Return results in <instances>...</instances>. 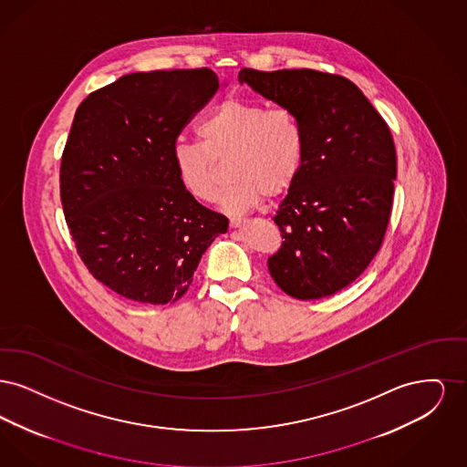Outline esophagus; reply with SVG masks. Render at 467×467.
I'll use <instances>...</instances> for the list:
<instances>
[{
    "mask_svg": "<svg viewBox=\"0 0 467 467\" xmlns=\"http://www.w3.org/2000/svg\"><path fill=\"white\" fill-rule=\"evenodd\" d=\"M246 221L244 219H238V217H233V219H229V225L233 227V229H236V227H242Z\"/></svg>",
    "mask_w": 467,
    "mask_h": 467,
    "instance_id": "esophagus-1",
    "label": "esophagus"
}]
</instances>
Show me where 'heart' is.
Here are the masks:
<instances>
[{
    "instance_id": "b5f03b06",
    "label": "heart",
    "mask_w": 467,
    "mask_h": 467,
    "mask_svg": "<svg viewBox=\"0 0 467 467\" xmlns=\"http://www.w3.org/2000/svg\"><path fill=\"white\" fill-rule=\"evenodd\" d=\"M200 141L178 140L171 150L173 168L183 191L201 202L219 196V166L227 157L233 180L221 206L244 213L265 198L284 196L301 175L306 136L299 117L284 107L227 98L198 128Z\"/></svg>"
}]
</instances>
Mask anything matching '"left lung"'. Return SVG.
Returning <instances> with one entry per match:
<instances>
[{
	"instance_id": "left-lung-1",
	"label": "left lung",
	"mask_w": 467,
	"mask_h": 467,
	"mask_svg": "<svg viewBox=\"0 0 467 467\" xmlns=\"http://www.w3.org/2000/svg\"><path fill=\"white\" fill-rule=\"evenodd\" d=\"M238 80L294 111L306 136L301 175L273 217L284 242L267 259L269 273L296 299L333 296L362 275L383 242L398 173L390 130L339 75L244 67Z\"/></svg>"
}]
</instances>
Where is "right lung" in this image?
I'll use <instances>...</instances> for the list:
<instances>
[{
	"label": "right lung",
	"mask_w": 467,
	"mask_h": 467,
	"mask_svg": "<svg viewBox=\"0 0 467 467\" xmlns=\"http://www.w3.org/2000/svg\"><path fill=\"white\" fill-rule=\"evenodd\" d=\"M219 89L208 67L130 73L75 111L61 159V202L92 276L138 303L166 305L192 282L229 221L178 182V134Z\"/></svg>",
	"instance_id": "1"
}]
</instances>
